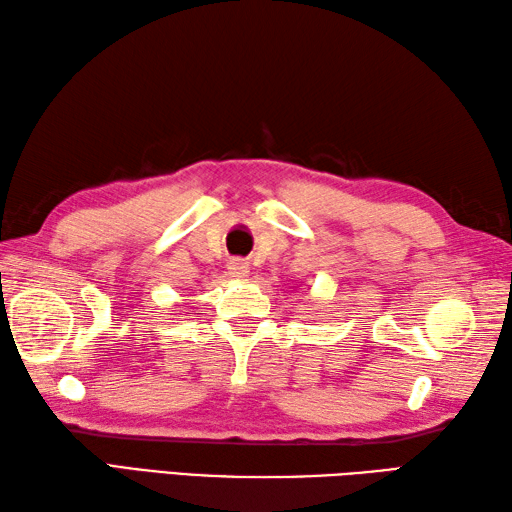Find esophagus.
Wrapping results in <instances>:
<instances>
[{"instance_id":"obj_1","label":"esophagus","mask_w":512,"mask_h":512,"mask_svg":"<svg viewBox=\"0 0 512 512\" xmlns=\"http://www.w3.org/2000/svg\"><path fill=\"white\" fill-rule=\"evenodd\" d=\"M248 270V262H244V259H231V262H228V273L233 277H246Z\"/></svg>"}]
</instances>
